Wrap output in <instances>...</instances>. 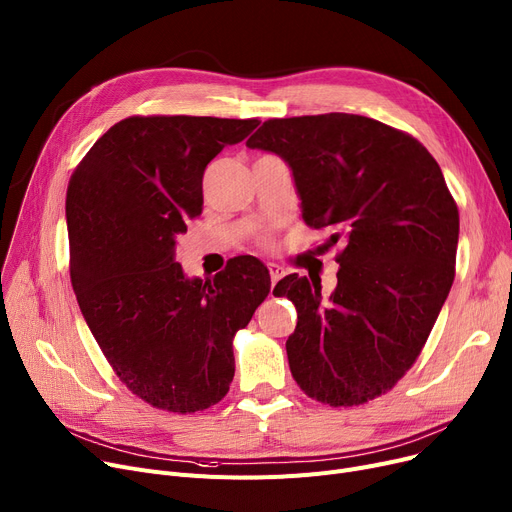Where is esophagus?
<instances>
[{"label":"esophagus","instance_id":"34e87169","mask_svg":"<svg viewBox=\"0 0 512 512\" xmlns=\"http://www.w3.org/2000/svg\"><path fill=\"white\" fill-rule=\"evenodd\" d=\"M267 270H270V276H272V284H276L286 272L284 267L280 263H267Z\"/></svg>","mask_w":512,"mask_h":512}]
</instances>
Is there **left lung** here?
I'll return each mask as SVG.
<instances>
[{
  "instance_id": "obj_1",
  "label": "left lung",
  "mask_w": 512,
  "mask_h": 512,
  "mask_svg": "<svg viewBox=\"0 0 512 512\" xmlns=\"http://www.w3.org/2000/svg\"><path fill=\"white\" fill-rule=\"evenodd\" d=\"M247 145L284 157L305 224L330 232L319 249L340 245L330 299L297 274L274 288L297 307L292 378L324 405H365L413 367L436 324L454 282L459 207L432 153L373 118H272Z\"/></svg>"
}]
</instances>
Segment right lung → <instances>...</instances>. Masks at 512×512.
Returning a JSON list of instances; mask_svg holds the SVG:
<instances>
[{
  "label": "right lung",
  "instance_id": "right-lung-1",
  "mask_svg": "<svg viewBox=\"0 0 512 512\" xmlns=\"http://www.w3.org/2000/svg\"><path fill=\"white\" fill-rule=\"evenodd\" d=\"M259 120L130 116L72 172L66 193L70 280L101 353L147 405L197 413L228 394L232 340L270 294L267 267L232 257L188 280L176 238L203 209V172Z\"/></svg>",
  "mask_w": 512,
  "mask_h": 512
}]
</instances>
